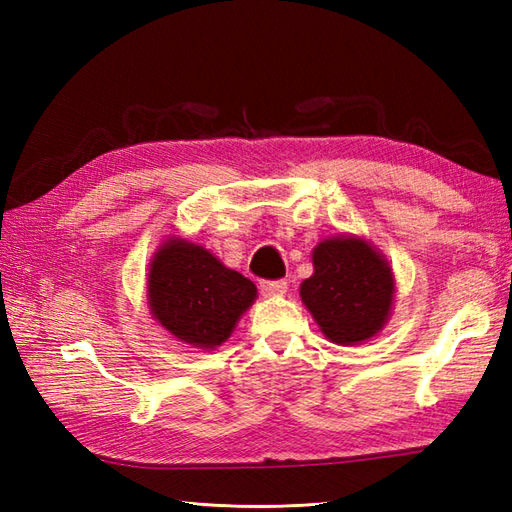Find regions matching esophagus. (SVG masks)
<instances>
[{
	"mask_svg": "<svg viewBox=\"0 0 512 512\" xmlns=\"http://www.w3.org/2000/svg\"><path fill=\"white\" fill-rule=\"evenodd\" d=\"M288 290V281L279 279V281H262V295L264 297H281L286 295Z\"/></svg>",
	"mask_w": 512,
	"mask_h": 512,
	"instance_id": "1",
	"label": "esophagus"
}]
</instances>
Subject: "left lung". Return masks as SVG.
Returning <instances> with one entry per match:
<instances>
[{"label": "left lung", "instance_id": "1", "mask_svg": "<svg viewBox=\"0 0 512 512\" xmlns=\"http://www.w3.org/2000/svg\"><path fill=\"white\" fill-rule=\"evenodd\" d=\"M314 273L301 284V301L325 339L361 345L385 328L396 277L385 255L358 235H334L312 250Z\"/></svg>", "mask_w": 512, "mask_h": 512}]
</instances>
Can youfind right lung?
Returning a JSON list of instances; mask_svg holds the SVG:
<instances>
[{"mask_svg": "<svg viewBox=\"0 0 512 512\" xmlns=\"http://www.w3.org/2000/svg\"><path fill=\"white\" fill-rule=\"evenodd\" d=\"M255 299L253 281L189 239H165L149 264L151 317L178 341L200 350H215L228 341Z\"/></svg>", "mask_w": 512, "mask_h": 512, "instance_id": "obj_1", "label": "right lung"}]
</instances>
